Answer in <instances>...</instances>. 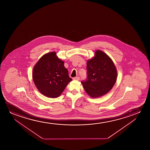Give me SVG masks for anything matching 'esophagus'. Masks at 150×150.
<instances>
[{"label":"esophagus","instance_id":"1","mask_svg":"<svg viewBox=\"0 0 150 150\" xmlns=\"http://www.w3.org/2000/svg\"><path fill=\"white\" fill-rule=\"evenodd\" d=\"M73 79L75 80H79L80 78H79V77H75L73 78Z\"/></svg>","mask_w":150,"mask_h":150}]
</instances>
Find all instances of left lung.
Returning a JSON list of instances; mask_svg holds the SVG:
<instances>
[{
  "instance_id": "obj_1",
  "label": "left lung",
  "mask_w": 150,
  "mask_h": 150,
  "mask_svg": "<svg viewBox=\"0 0 150 150\" xmlns=\"http://www.w3.org/2000/svg\"><path fill=\"white\" fill-rule=\"evenodd\" d=\"M86 64L87 78L81 83L87 94L97 98L109 92L117 79V70L112 60L103 52L97 50Z\"/></svg>"
}]
</instances>
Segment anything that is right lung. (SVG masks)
<instances>
[{"label":"right lung","mask_w":150,"mask_h":150,"mask_svg":"<svg viewBox=\"0 0 150 150\" xmlns=\"http://www.w3.org/2000/svg\"><path fill=\"white\" fill-rule=\"evenodd\" d=\"M33 79L42 94L49 98L59 96L72 81L64 62L52 52L42 56L33 68Z\"/></svg>","instance_id":"add662e5"}]
</instances>
